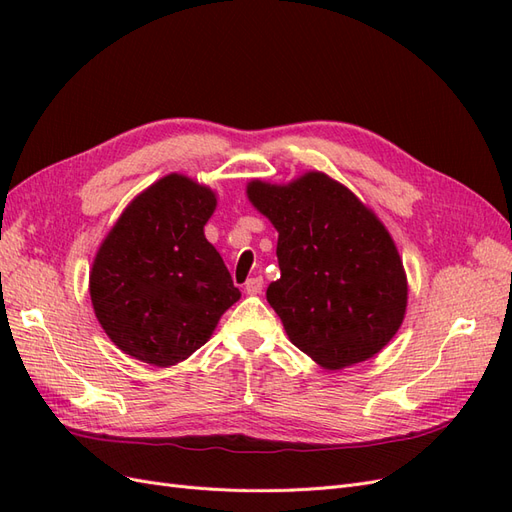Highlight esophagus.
I'll use <instances>...</instances> for the list:
<instances>
[{
  "instance_id": "esophagus-1",
  "label": "esophagus",
  "mask_w": 512,
  "mask_h": 512,
  "mask_svg": "<svg viewBox=\"0 0 512 512\" xmlns=\"http://www.w3.org/2000/svg\"><path fill=\"white\" fill-rule=\"evenodd\" d=\"M262 277L260 275H256V277H250V280L245 282V292L247 294H260L262 292Z\"/></svg>"
}]
</instances>
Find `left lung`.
I'll use <instances>...</instances> for the list:
<instances>
[{
	"instance_id": "1",
	"label": "left lung",
	"mask_w": 512,
	"mask_h": 512,
	"mask_svg": "<svg viewBox=\"0 0 512 512\" xmlns=\"http://www.w3.org/2000/svg\"><path fill=\"white\" fill-rule=\"evenodd\" d=\"M250 203L277 230L280 280L267 301L290 342L324 367L376 356L399 331L408 277L378 215L320 170L290 183H247Z\"/></svg>"
}]
</instances>
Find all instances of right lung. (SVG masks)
<instances>
[{
	"label": "right lung",
	"instance_id": "right-lung-1",
	"mask_svg": "<svg viewBox=\"0 0 512 512\" xmlns=\"http://www.w3.org/2000/svg\"><path fill=\"white\" fill-rule=\"evenodd\" d=\"M218 198L170 173L123 209L98 247L89 297L108 339L132 359L170 367L209 342L241 292L205 224Z\"/></svg>",
	"mask_w": 512,
	"mask_h": 512
}]
</instances>
